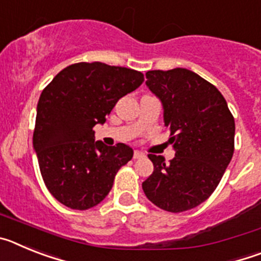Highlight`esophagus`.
Masks as SVG:
<instances>
[{
	"instance_id": "34e87169",
	"label": "esophagus",
	"mask_w": 261,
	"mask_h": 261,
	"mask_svg": "<svg viewBox=\"0 0 261 261\" xmlns=\"http://www.w3.org/2000/svg\"><path fill=\"white\" fill-rule=\"evenodd\" d=\"M133 158L135 159H141V158H145V154L141 153V151L136 150L135 153H133Z\"/></svg>"
}]
</instances>
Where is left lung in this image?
I'll use <instances>...</instances> for the list:
<instances>
[{"mask_svg": "<svg viewBox=\"0 0 261 261\" xmlns=\"http://www.w3.org/2000/svg\"><path fill=\"white\" fill-rule=\"evenodd\" d=\"M146 86L162 102L175 156L149 154L154 171L142 183L154 205L171 213L204 202L222 179L234 153L235 123L216 86L192 70H149Z\"/></svg>", "mask_w": 261, "mask_h": 261, "instance_id": "obj_1", "label": "left lung"}]
</instances>
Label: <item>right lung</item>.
<instances>
[{"label":"right lung","instance_id":"right-lung-1","mask_svg":"<svg viewBox=\"0 0 261 261\" xmlns=\"http://www.w3.org/2000/svg\"><path fill=\"white\" fill-rule=\"evenodd\" d=\"M142 82L144 74L133 69L78 62L43 90L32 142L43 180L62 205L77 211L98 205L120 167L132 159V147L95 141L93 128Z\"/></svg>","mask_w":261,"mask_h":261}]
</instances>
